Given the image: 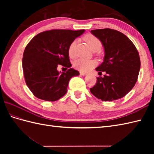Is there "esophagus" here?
<instances>
[{"mask_svg":"<svg viewBox=\"0 0 154 154\" xmlns=\"http://www.w3.org/2000/svg\"><path fill=\"white\" fill-rule=\"evenodd\" d=\"M80 74L81 75H83V76H85V75H87V73H85V72H83V71H80Z\"/></svg>","mask_w":154,"mask_h":154,"instance_id":"esophagus-1","label":"esophagus"}]
</instances>
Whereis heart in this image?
Wrapping results in <instances>:
<instances>
[{
    "label": "heart",
    "instance_id": "heart-1",
    "mask_svg": "<svg viewBox=\"0 0 154 154\" xmlns=\"http://www.w3.org/2000/svg\"><path fill=\"white\" fill-rule=\"evenodd\" d=\"M84 40L87 43L89 48L93 50L99 51L102 46L101 42L97 37L92 34L86 35L84 37ZM76 45V40L73 41L69 45L68 49L69 55L71 57L75 56V48ZM96 64V62L94 60H85V59H78L77 60L74 62V67L75 69L81 71H87L92 69Z\"/></svg>",
    "mask_w": 154,
    "mask_h": 154
}]
</instances>
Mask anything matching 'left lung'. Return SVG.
<instances>
[{
    "mask_svg": "<svg viewBox=\"0 0 154 154\" xmlns=\"http://www.w3.org/2000/svg\"><path fill=\"white\" fill-rule=\"evenodd\" d=\"M91 32L101 42L104 50L103 62L96 70L99 74L106 72L103 77H97L91 92L103 101L121 99L132 89L138 79L140 69L138 50L120 32L110 28Z\"/></svg>",
    "mask_w": 154,
    "mask_h": 154,
    "instance_id": "left-lung-1",
    "label": "left lung"
}]
</instances>
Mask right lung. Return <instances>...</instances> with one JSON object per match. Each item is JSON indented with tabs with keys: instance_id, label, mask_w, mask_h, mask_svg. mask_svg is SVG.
<instances>
[{
	"instance_id": "add662e5",
	"label": "right lung",
	"mask_w": 154,
	"mask_h": 154,
	"mask_svg": "<svg viewBox=\"0 0 154 154\" xmlns=\"http://www.w3.org/2000/svg\"><path fill=\"white\" fill-rule=\"evenodd\" d=\"M85 30H51L38 34L25 48L22 69L27 86L35 97L46 101L57 100L67 91L69 81L79 72L71 68L68 49ZM62 65L68 70L59 72Z\"/></svg>"
}]
</instances>
